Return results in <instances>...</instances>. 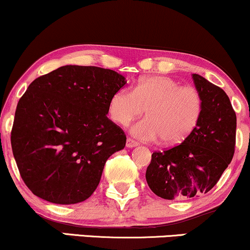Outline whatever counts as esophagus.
Returning <instances> with one entry per match:
<instances>
[{"label": "esophagus", "instance_id": "obj_1", "mask_svg": "<svg viewBox=\"0 0 250 250\" xmlns=\"http://www.w3.org/2000/svg\"><path fill=\"white\" fill-rule=\"evenodd\" d=\"M125 145H127L128 148H134V147H137V146H139V143H137L136 141H134L133 139H127Z\"/></svg>", "mask_w": 250, "mask_h": 250}]
</instances>
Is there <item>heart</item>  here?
Returning <instances> with one entry per match:
<instances>
[{
	"label": "heart",
	"instance_id": "heart-1",
	"mask_svg": "<svg viewBox=\"0 0 250 250\" xmlns=\"http://www.w3.org/2000/svg\"><path fill=\"white\" fill-rule=\"evenodd\" d=\"M145 109L148 116L134 123L130 133L143 141L162 140L166 146H177L196 129L203 100L197 89L183 87L170 77L153 76L137 82L133 90L122 88L115 91L108 113L117 125H127Z\"/></svg>",
	"mask_w": 250,
	"mask_h": 250
}]
</instances>
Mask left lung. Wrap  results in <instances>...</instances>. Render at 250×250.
Wrapping results in <instances>:
<instances>
[{
  "mask_svg": "<svg viewBox=\"0 0 250 250\" xmlns=\"http://www.w3.org/2000/svg\"><path fill=\"white\" fill-rule=\"evenodd\" d=\"M203 100L197 127L186 141L151 155L146 180L154 194L166 200H186L210 190L235 151L236 114L220 87L193 74Z\"/></svg>",
  "mask_w": 250,
  "mask_h": 250,
  "instance_id": "obj_1",
  "label": "left lung"
}]
</instances>
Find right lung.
Returning <instances> with one entry per match:
<instances>
[{
	"mask_svg": "<svg viewBox=\"0 0 250 250\" xmlns=\"http://www.w3.org/2000/svg\"><path fill=\"white\" fill-rule=\"evenodd\" d=\"M127 83L110 69L63 65L37 77L17 103L11 148L31 193L57 205L87 200L105 161L125 146L107 117L110 97Z\"/></svg>",
	"mask_w": 250,
	"mask_h": 250,
	"instance_id": "obj_1",
	"label": "right lung"
}]
</instances>
